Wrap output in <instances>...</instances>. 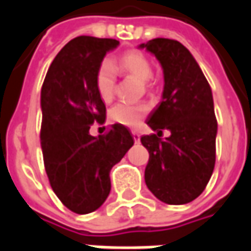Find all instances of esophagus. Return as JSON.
I'll return each mask as SVG.
<instances>
[{
  "mask_svg": "<svg viewBox=\"0 0 251 251\" xmlns=\"http://www.w3.org/2000/svg\"><path fill=\"white\" fill-rule=\"evenodd\" d=\"M131 134H133V138H134V142H140V134H138V131L131 130Z\"/></svg>",
  "mask_w": 251,
  "mask_h": 251,
  "instance_id": "1",
  "label": "esophagus"
}]
</instances>
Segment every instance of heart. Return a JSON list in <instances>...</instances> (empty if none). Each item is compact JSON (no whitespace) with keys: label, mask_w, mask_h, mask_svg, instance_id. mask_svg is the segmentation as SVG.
Masks as SVG:
<instances>
[{"label":"heart","mask_w":251,"mask_h":251,"mask_svg":"<svg viewBox=\"0 0 251 251\" xmlns=\"http://www.w3.org/2000/svg\"><path fill=\"white\" fill-rule=\"evenodd\" d=\"M115 71L124 75H130L140 82H149L152 76V63L142 52L127 51L122 53L120 57L110 63H103L99 68L95 79L97 91L100 99L109 103L114 98L115 93ZM149 107L147 104H126L120 103L111 107L109 113L110 120L114 124L137 127L147 117Z\"/></svg>","instance_id":"b5f03b06"}]
</instances>
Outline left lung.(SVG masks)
Returning a JSON list of instances; mask_svg holds the SVG:
<instances>
[{
  "label": "left lung",
  "mask_w": 251,
  "mask_h": 251,
  "mask_svg": "<svg viewBox=\"0 0 251 251\" xmlns=\"http://www.w3.org/2000/svg\"><path fill=\"white\" fill-rule=\"evenodd\" d=\"M161 64V102L148 115L156 134L142 136L149 152L145 183L158 200L185 204L196 199L215 167L218 133L211 87L192 53L181 43L153 39L140 44ZM163 130L171 136L161 139Z\"/></svg>",
  "instance_id": "obj_1"
}]
</instances>
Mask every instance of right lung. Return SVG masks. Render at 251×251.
Instances as JSON below:
<instances>
[{"label": "right lung", "mask_w": 251, "mask_h": 251, "mask_svg": "<svg viewBox=\"0 0 251 251\" xmlns=\"http://www.w3.org/2000/svg\"><path fill=\"white\" fill-rule=\"evenodd\" d=\"M114 39L79 36L53 59L41 87V151L51 187L68 210H98L111 189L110 171L133 147L134 138L114 124L94 137V122L103 124L106 106L97 91V74Z\"/></svg>", "instance_id": "right-lung-1"}]
</instances>
